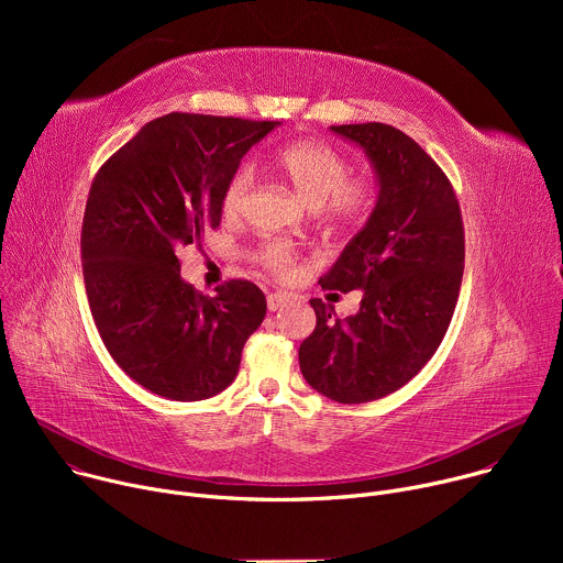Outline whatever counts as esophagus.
Instances as JSON below:
<instances>
[{
  "mask_svg": "<svg viewBox=\"0 0 563 563\" xmlns=\"http://www.w3.org/2000/svg\"><path fill=\"white\" fill-rule=\"evenodd\" d=\"M291 296L289 294H283V291H272L269 296H267V307H269V311H276V309H280L287 300H289Z\"/></svg>",
  "mask_w": 563,
  "mask_h": 563,
  "instance_id": "34e87169",
  "label": "esophagus"
}]
</instances>
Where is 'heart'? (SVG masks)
I'll return each instance as SVG.
<instances>
[{
  "label": "heart",
  "instance_id": "obj_1",
  "mask_svg": "<svg viewBox=\"0 0 563 563\" xmlns=\"http://www.w3.org/2000/svg\"><path fill=\"white\" fill-rule=\"evenodd\" d=\"M274 169L296 191L334 224H358L374 207V185L367 178L350 176L343 153L320 140H296L280 146L274 155ZM254 191V169L238 167L224 183L220 207L224 218L235 220L245 213ZM256 263L280 280L296 276V250L285 240L269 238L256 250Z\"/></svg>",
  "mask_w": 563,
  "mask_h": 563
}]
</instances>
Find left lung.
I'll use <instances>...</instances> for the list:
<instances>
[{"label":"left lung","instance_id":"obj_1","mask_svg":"<svg viewBox=\"0 0 563 563\" xmlns=\"http://www.w3.org/2000/svg\"><path fill=\"white\" fill-rule=\"evenodd\" d=\"M332 131L365 148L378 200L320 278L325 291L361 289V307L341 320L311 298L316 328L298 363L316 391L354 406L404 387L439 350L461 289L465 235L452 183L410 135L380 122Z\"/></svg>","mask_w":563,"mask_h":563}]
</instances>
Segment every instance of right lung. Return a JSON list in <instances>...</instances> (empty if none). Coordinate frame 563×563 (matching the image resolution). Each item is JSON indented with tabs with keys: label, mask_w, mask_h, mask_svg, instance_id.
Segmentation results:
<instances>
[{
	"label": "right lung",
	"mask_w": 563,
	"mask_h": 563,
	"mask_svg": "<svg viewBox=\"0 0 563 563\" xmlns=\"http://www.w3.org/2000/svg\"><path fill=\"white\" fill-rule=\"evenodd\" d=\"M278 122L169 113L98 169L82 220L85 285L113 361L144 389L202 400L238 374L267 300L231 278L205 296L180 278L178 252L220 224L222 189Z\"/></svg>",
	"instance_id": "add662e5"
}]
</instances>
